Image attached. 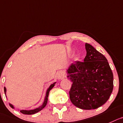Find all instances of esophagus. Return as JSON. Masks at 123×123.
Wrapping results in <instances>:
<instances>
[{"mask_svg": "<svg viewBox=\"0 0 123 123\" xmlns=\"http://www.w3.org/2000/svg\"><path fill=\"white\" fill-rule=\"evenodd\" d=\"M65 77V72L64 71H60L58 72L57 74V78L60 80L61 79H63L64 77Z\"/></svg>", "mask_w": 123, "mask_h": 123, "instance_id": "34e87169", "label": "esophagus"}]
</instances>
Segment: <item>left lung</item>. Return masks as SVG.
Returning <instances> with one entry per match:
<instances>
[{
	"instance_id": "1",
	"label": "left lung",
	"mask_w": 123,
	"mask_h": 123,
	"mask_svg": "<svg viewBox=\"0 0 123 123\" xmlns=\"http://www.w3.org/2000/svg\"><path fill=\"white\" fill-rule=\"evenodd\" d=\"M84 62L76 61L67 70L72 81L71 102L78 108L95 109L109 98L113 88V76L106 57L92 45L85 44Z\"/></svg>"
}]
</instances>
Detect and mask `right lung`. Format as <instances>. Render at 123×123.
Here are the masks:
<instances>
[{"instance_id": "add662e5", "label": "right lung", "mask_w": 123, "mask_h": 123, "mask_svg": "<svg viewBox=\"0 0 123 123\" xmlns=\"http://www.w3.org/2000/svg\"><path fill=\"white\" fill-rule=\"evenodd\" d=\"M55 83H54L52 84V85H51V86H49V87L47 91H46V96H45V101H44V102H43V105H42V106H40V107H38V108H36L34 110H30V111H26V110H21L20 112H21V113H23V114H26V115H32V114H34V113H37V112H39V111H40L41 110L43 109L44 107L46 106V104H47V102H48V95H49V91H51V89H52V87L54 86L55 85ZM4 91H5V93H6V88L5 87H4ZM10 106H11L12 108H14L13 106H12L11 104H10Z\"/></svg>"}]
</instances>
